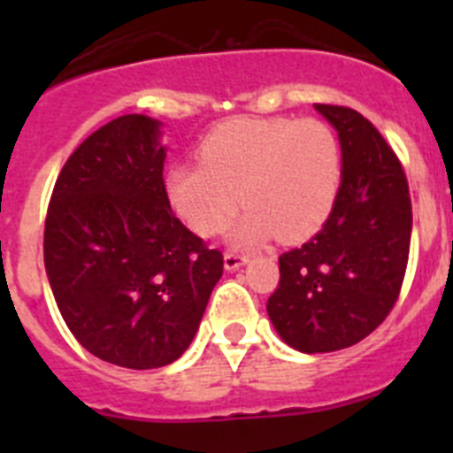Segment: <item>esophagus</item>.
I'll return each instance as SVG.
<instances>
[{
    "instance_id": "obj_1",
    "label": "esophagus",
    "mask_w": 453,
    "mask_h": 453,
    "mask_svg": "<svg viewBox=\"0 0 453 453\" xmlns=\"http://www.w3.org/2000/svg\"><path fill=\"white\" fill-rule=\"evenodd\" d=\"M247 261H250V256L247 254H238V251H226V254H224V267H226V270H238V267L245 265Z\"/></svg>"
}]
</instances>
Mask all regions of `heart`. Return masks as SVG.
Returning <instances> with one entry per match:
<instances>
[{"instance_id":"heart-1","label":"heart","mask_w":453,"mask_h":453,"mask_svg":"<svg viewBox=\"0 0 453 453\" xmlns=\"http://www.w3.org/2000/svg\"><path fill=\"white\" fill-rule=\"evenodd\" d=\"M199 163H179L165 179L167 197L183 222L215 235L235 206V245L251 247L279 235L295 242L319 231L342 186V147L318 118H235L199 142Z\"/></svg>"}]
</instances>
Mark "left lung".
I'll use <instances>...</instances> for the list:
<instances>
[{
  "label": "left lung",
  "mask_w": 453,
  "mask_h": 453,
  "mask_svg": "<svg viewBox=\"0 0 453 453\" xmlns=\"http://www.w3.org/2000/svg\"><path fill=\"white\" fill-rule=\"evenodd\" d=\"M338 131L342 186L329 219L297 250L279 256L267 315L303 354L345 349L388 318L402 292L413 208L406 172L358 111L315 104Z\"/></svg>",
  "instance_id": "8db88e82"
}]
</instances>
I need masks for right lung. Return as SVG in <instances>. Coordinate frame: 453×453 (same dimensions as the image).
<instances>
[{
    "label": "right lung",
    "mask_w": 453,
    "mask_h": 453,
    "mask_svg": "<svg viewBox=\"0 0 453 453\" xmlns=\"http://www.w3.org/2000/svg\"><path fill=\"white\" fill-rule=\"evenodd\" d=\"M161 122L122 115L88 135L56 179L45 270L72 335L129 370L170 365L199 329L224 258L174 215Z\"/></svg>",
    "instance_id": "1"
}]
</instances>
